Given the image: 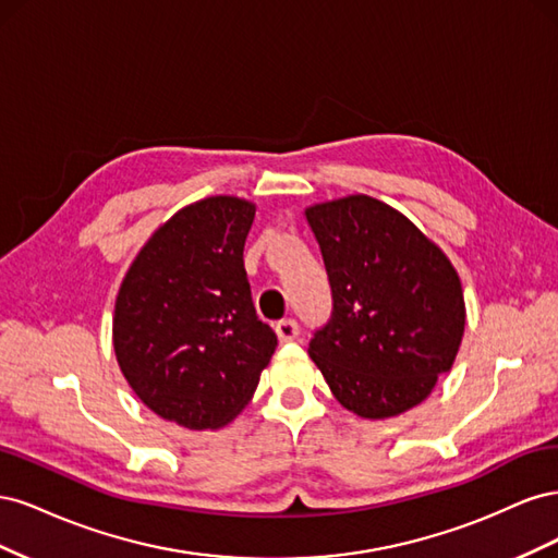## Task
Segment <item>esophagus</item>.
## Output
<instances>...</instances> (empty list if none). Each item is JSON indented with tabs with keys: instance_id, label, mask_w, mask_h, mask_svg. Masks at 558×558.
Segmentation results:
<instances>
[{
	"instance_id": "obj_1",
	"label": "esophagus",
	"mask_w": 558,
	"mask_h": 558,
	"mask_svg": "<svg viewBox=\"0 0 558 558\" xmlns=\"http://www.w3.org/2000/svg\"><path fill=\"white\" fill-rule=\"evenodd\" d=\"M275 330H277L281 342H293L295 337L300 335V324L295 318H281L279 324L275 326Z\"/></svg>"
}]
</instances>
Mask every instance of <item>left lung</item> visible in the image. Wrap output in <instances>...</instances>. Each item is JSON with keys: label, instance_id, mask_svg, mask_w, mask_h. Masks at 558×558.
<instances>
[{"label": "left lung", "instance_id": "obj_1", "mask_svg": "<svg viewBox=\"0 0 558 558\" xmlns=\"http://www.w3.org/2000/svg\"><path fill=\"white\" fill-rule=\"evenodd\" d=\"M332 310L310 340L330 391L363 418L414 408L459 353L465 305L445 253L367 195L310 207Z\"/></svg>", "mask_w": 558, "mask_h": 558}]
</instances>
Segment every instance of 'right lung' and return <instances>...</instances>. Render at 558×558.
Here are the masks:
<instances>
[{"label": "right lung", "mask_w": 558, "mask_h": 558, "mask_svg": "<svg viewBox=\"0 0 558 558\" xmlns=\"http://www.w3.org/2000/svg\"><path fill=\"white\" fill-rule=\"evenodd\" d=\"M256 207L207 197L140 251L116 298L113 349L146 408L191 430L221 428L256 391L277 335L244 269Z\"/></svg>", "instance_id": "right-lung-1"}]
</instances>
